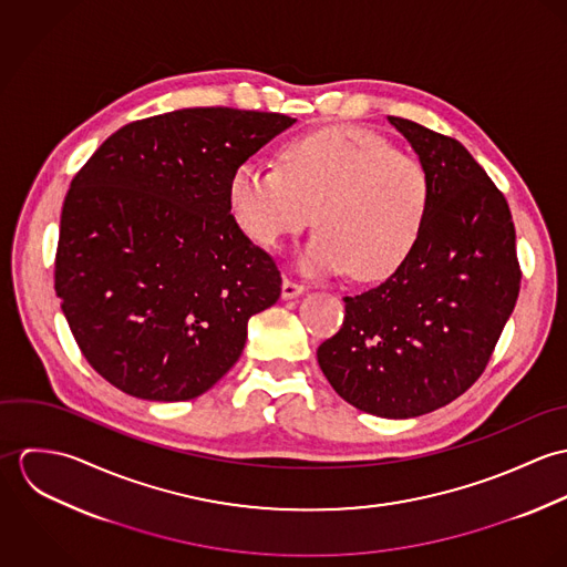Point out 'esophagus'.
<instances>
[{
  "instance_id": "1",
  "label": "esophagus",
  "mask_w": 567,
  "mask_h": 567,
  "mask_svg": "<svg viewBox=\"0 0 567 567\" xmlns=\"http://www.w3.org/2000/svg\"><path fill=\"white\" fill-rule=\"evenodd\" d=\"M306 292V286H301V284H295L292 279H284V284H281V299H295V297H299V295H303Z\"/></svg>"
}]
</instances>
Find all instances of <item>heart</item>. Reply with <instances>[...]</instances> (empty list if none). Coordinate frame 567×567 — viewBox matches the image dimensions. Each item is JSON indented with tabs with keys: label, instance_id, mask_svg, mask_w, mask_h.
<instances>
[{
	"label": "heart",
	"instance_id": "obj_1",
	"mask_svg": "<svg viewBox=\"0 0 567 567\" xmlns=\"http://www.w3.org/2000/svg\"><path fill=\"white\" fill-rule=\"evenodd\" d=\"M244 236L279 248L312 223L319 234L297 259L306 275L351 270L380 281L404 266L419 243L432 178L423 163L362 128H324L279 153V169L240 165L227 189Z\"/></svg>",
	"mask_w": 567,
	"mask_h": 567
}]
</instances>
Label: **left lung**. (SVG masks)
<instances>
[{
  "label": "left lung",
  "instance_id": "8db88e82",
  "mask_svg": "<svg viewBox=\"0 0 567 567\" xmlns=\"http://www.w3.org/2000/svg\"><path fill=\"white\" fill-rule=\"evenodd\" d=\"M389 122L430 172V214L400 270L342 299V327L317 358L344 402L410 419L454 402L481 378L522 272L508 205L467 148L404 117Z\"/></svg>",
  "mask_w": 567,
  "mask_h": 567
}]
</instances>
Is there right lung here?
<instances>
[{
    "instance_id": "1",
    "label": "right lung",
    "mask_w": 567,
    "mask_h": 567,
    "mask_svg": "<svg viewBox=\"0 0 567 567\" xmlns=\"http://www.w3.org/2000/svg\"><path fill=\"white\" fill-rule=\"evenodd\" d=\"M297 120L227 106L126 124L63 203L54 288L86 362L148 402L209 391L281 275L231 216V174Z\"/></svg>"
}]
</instances>
